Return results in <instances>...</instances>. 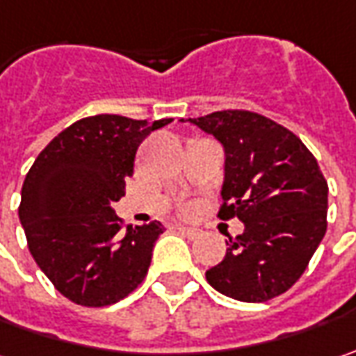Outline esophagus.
I'll return each instance as SVG.
<instances>
[{
  "label": "esophagus",
  "mask_w": 356,
  "mask_h": 356,
  "mask_svg": "<svg viewBox=\"0 0 356 356\" xmlns=\"http://www.w3.org/2000/svg\"><path fill=\"white\" fill-rule=\"evenodd\" d=\"M177 231L181 235H185V237H189V239H197L199 235H201V231L199 229H191V227H183V225H179Z\"/></svg>",
  "instance_id": "obj_1"
}]
</instances>
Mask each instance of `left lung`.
Instances as JSON below:
<instances>
[{
    "instance_id": "1",
    "label": "left lung",
    "mask_w": 356,
    "mask_h": 356,
    "mask_svg": "<svg viewBox=\"0 0 356 356\" xmlns=\"http://www.w3.org/2000/svg\"><path fill=\"white\" fill-rule=\"evenodd\" d=\"M187 121L223 145L219 215L245 225L205 273L209 285L243 302L279 297L299 281L327 231L329 187L317 159L295 133L253 111Z\"/></svg>"
}]
</instances>
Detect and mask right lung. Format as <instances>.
<instances>
[{"mask_svg": "<svg viewBox=\"0 0 356 356\" xmlns=\"http://www.w3.org/2000/svg\"><path fill=\"white\" fill-rule=\"evenodd\" d=\"M167 123L107 113L79 119L25 175L19 221L29 253L70 301L113 305L145 279L163 225L121 229L113 203L125 195L141 141Z\"/></svg>", "mask_w": 356, "mask_h": 356, "instance_id": "obj_1", "label": "right lung"}]
</instances>
